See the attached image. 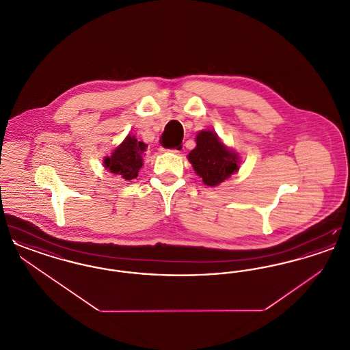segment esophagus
Instances as JSON below:
<instances>
[{
    "instance_id": "esophagus-1",
    "label": "esophagus",
    "mask_w": 350,
    "mask_h": 350,
    "mask_svg": "<svg viewBox=\"0 0 350 350\" xmlns=\"http://www.w3.org/2000/svg\"><path fill=\"white\" fill-rule=\"evenodd\" d=\"M160 152L161 153H180V150H165V148H160Z\"/></svg>"
}]
</instances>
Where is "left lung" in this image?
<instances>
[{
	"mask_svg": "<svg viewBox=\"0 0 350 350\" xmlns=\"http://www.w3.org/2000/svg\"><path fill=\"white\" fill-rule=\"evenodd\" d=\"M196 143L187 159L204 185L215 187L239 172V153L227 147L215 131L202 130L196 136Z\"/></svg>",
	"mask_w": 350,
	"mask_h": 350,
	"instance_id": "1",
	"label": "left lung"
}]
</instances>
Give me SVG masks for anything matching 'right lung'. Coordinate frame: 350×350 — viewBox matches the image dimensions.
<instances>
[{"label":"right lung","instance_id":"right-lung-1","mask_svg":"<svg viewBox=\"0 0 350 350\" xmlns=\"http://www.w3.org/2000/svg\"><path fill=\"white\" fill-rule=\"evenodd\" d=\"M147 144L139 142L135 135L129 133L124 140L113 150L110 156H105L103 167L114 176H119L126 181L137 177L139 170L143 167V154Z\"/></svg>","mask_w":350,"mask_h":350}]
</instances>
